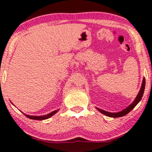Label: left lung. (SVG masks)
<instances>
[{"instance_id":"8db88e82","label":"left lung","mask_w":152,"mask_h":152,"mask_svg":"<svg viewBox=\"0 0 152 152\" xmlns=\"http://www.w3.org/2000/svg\"><path fill=\"white\" fill-rule=\"evenodd\" d=\"M145 86V79L143 78L142 86H141L140 90V91H139L138 94V95H137V97H136V99H135L134 102H133L132 104H130L129 106L127 108H126L125 109H124L123 111L118 112V113H110V112L104 111V110L98 109V108H97V109L98 110L100 113L104 114V115H107V116H109V117H111V118H119V117H122V116L125 115L127 113H129V112L132 111V109H134V108L136 107V106L138 104V103L141 100V99H142V97L143 93H144Z\"/></svg>"}]
</instances>
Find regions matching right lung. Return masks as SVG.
Returning <instances> with one entry per match:
<instances>
[{"instance_id":"1","label":"right lung","mask_w":152,"mask_h":152,"mask_svg":"<svg viewBox=\"0 0 152 152\" xmlns=\"http://www.w3.org/2000/svg\"><path fill=\"white\" fill-rule=\"evenodd\" d=\"M57 111H58V110H56V111H54L52 112V113H50L49 114H48V115H43V116H33V115H26V114H24V115H26V117H28V118H30V119L37 120H45V119H48V118H50L51 116L55 115V114L57 113Z\"/></svg>"}]
</instances>
